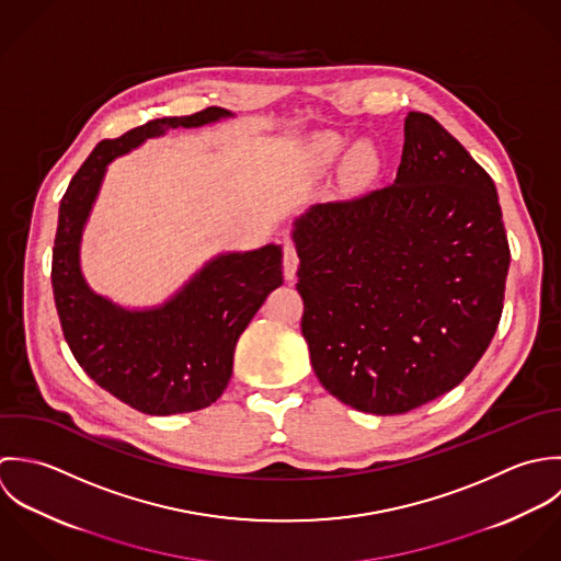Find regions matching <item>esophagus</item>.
<instances>
[{
	"mask_svg": "<svg viewBox=\"0 0 561 561\" xmlns=\"http://www.w3.org/2000/svg\"><path fill=\"white\" fill-rule=\"evenodd\" d=\"M297 266H299V257H297L295 242L288 236H284V277L288 282L297 277Z\"/></svg>",
	"mask_w": 561,
	"mask_h": 561,
	"instance_id": "obj_1",
	"label": "esophagus"
}]
</instances>
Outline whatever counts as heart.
<instances>
[{"mask_svg":"<svg viewBox=\"0 0 561 561\" xmlns=\"http://www.w3.org/2000/svg\"><path fill=\"white\" fill-rule=\"evenodd\" d=\"M308 162L317 173H330L342 167V178L353 188L370 186L381 171V158L375 145L351 142L336 131H321L310 140Z\"/></svg>","mask_w":561,"mask_h":561,"instance_id":"1","label":"heart"}]
</instances>
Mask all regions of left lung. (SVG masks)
<instances>
[{"label":"left lung","mask_w":561,"mask_h":561,"mask_svg":"<svg viewBox=\"0 0 561 561\" xmlns=\"http://www.w3.org/2000/svg\"><path fill=\"white\" fill-rule=\"evenodd\" d=\"M290 236L312 368L344 405L405 414L485 353L510 244L492 178L434 116L408 113L392 186L312 206Z\"/></svg>","instance_id":"obj_1"}]
</instances>
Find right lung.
Here are the masks:
<instances>
[{"mask_svg":"<svg viewBox=\"0 0 561 561\" xmlns=\"http://www.w3.org/2000/svg\"><path fill=\"white\" fill-rule=\"evenodd\" d=\"M231 116L213 106L191 116L153 118L121 138L102 140L60 202L51 286L62 334L84 373L142 414H186L224 394L238 337L284 284L282 244L219 253L164 304L125 308L87 282L82 233L114 158L169 129L204 127Z\"/></svg>","mask_w":561,"mask_h":561,"instance_id":"right-lung-1","label":"right lung"}]
</instances>
